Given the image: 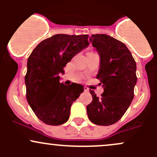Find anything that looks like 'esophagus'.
Segmentation results:
<instances>
[{
  "mask_svg": "<svg viewBox=\"0 0 157 157\" xmlns=\"http://www.w3.org/2000/svg\"><path fill=\"white\" fill-rule=\"evenodd\" d=\"M84 91L86 92V93H88V92H89V88L86 87V86H84Z\"/></svg>",
  "mask_w": 157,
  "mask_h": 157,
  "instance_id": "obj_1",
  "label": "esophagus"
}]
</instances>
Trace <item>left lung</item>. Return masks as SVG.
Listing matches in <instances>:
<instances>
[{
    "instance_id": "left-lung-1",
    "label": "left lung",
    "mask_w": 157,
    "mask_h": 157,
    "mask_svg": "<svg viewBox=\"0 0 157 157\" xmlns=\"http://www.w3.org/2000/svg\"><path fill=\"white\" fill-rule=\"evenodd\" d=\"M90 41L100 58L96 78L104 92L99 98L90 90L93 101L86 112L94 124L111 125L121 119L133 100L137 80L136 62L127 46L112 36L92 35Z\"/></svg>"
}]
</instances>
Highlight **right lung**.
Returning a JSON list of instances; mask_svg holds the SVG:
<instances>
[{"label": "right lung", "mask_w": 157, "mask_h": 157, "mask_svg": "<svg viewBox=\"0 0 157 157\" xmlns=\"http://www.w3.org/2000/svg\"><path fill=\"white\" fill-rule=\"evenodd\" d=\"M88 35L57 34L42 41L32 52L25 77L26 99L39 119L49 125L68 120L71 106L84 90L83 85L60 83V74L77 54L87 48Z\"/></svg>", "instance_id": "obj_1"}]
</instances>
